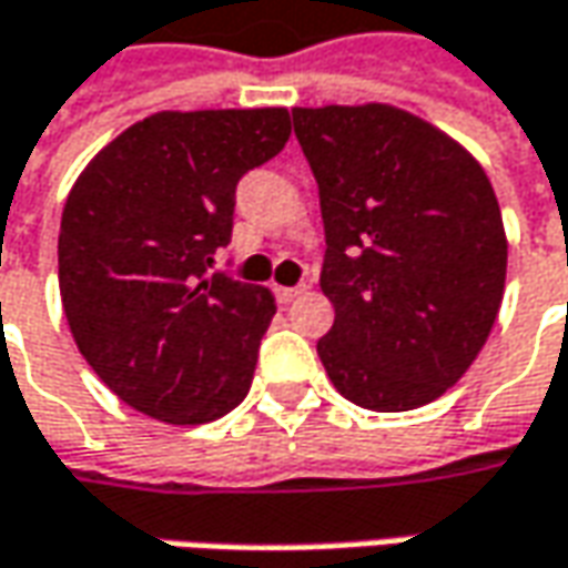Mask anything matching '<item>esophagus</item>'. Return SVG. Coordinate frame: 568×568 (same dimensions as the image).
<instances>
[{
    "instance_id": "esophagus-1",
    "label": "esophagus",
    "mask_w": 568,
    "mask_h": 568,
    "mask_svg": "<svg viewBox=\"0 0 568 568\" xmlns=\"http://www.w3.org/2000/svg\"><path fill=\"white\" fill-rule=\"evenodd\" d=\"M302 292H304V285H273V295H276V302L280 304L295 302Z\"/></svg>"
}]
</instances>
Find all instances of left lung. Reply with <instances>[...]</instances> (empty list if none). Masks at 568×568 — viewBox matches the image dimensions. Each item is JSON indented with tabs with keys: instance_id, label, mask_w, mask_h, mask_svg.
Instances as JSON below:
<instances>
[{
	"instance_id": "obj_1",
	"label": "left lung",
	"mask_w": 568,
	"mask_h": 568,
	"mask_svg": "<svg viewBox=\"0 0 568 568\" xmlns=\"http://www.w3.org/2000/svg\"><path fill=\"white\" fill-rule=\"evenodd\" d=\"M321 187L326 377L371 412H412L459 381L497 321L506 232L480 163L405 109H292Z\"/></svg>"
}]
</instances>
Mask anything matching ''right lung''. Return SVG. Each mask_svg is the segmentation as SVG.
Here are the masks:
<instances>
[{"label": "right lung", "mask_w": 568, "mask_h": 568, "mask_svg": "<svg viewBox=\"0 0 568 568\" xmlns=\"http://www.w3.org/2000/svg\"><path fill=\"white\" fill-rule=\"evenodd\" d=\"M288 134L283 106L153 112L69 191L59 292L71 336L97 377L148 418L206 424L251 389L276 302L210 266L232 239L239 179Z\"/></svg>", "instance_id": "add662e5"}]
</instances>
